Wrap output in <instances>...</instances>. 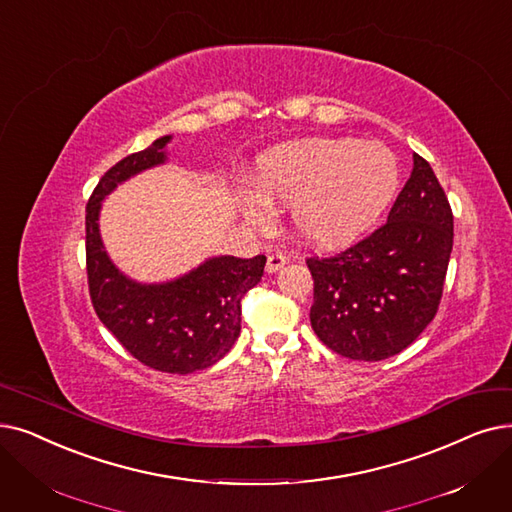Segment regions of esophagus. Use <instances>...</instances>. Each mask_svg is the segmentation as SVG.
<instances>
[{
	"label": "esophagus",
	"instance_id": "1",
	"mask_svg": "<svg viewBox=\"0 0 512 512\" xmlns=\"http://www.w3.org/2000/svg\"><path fill=\"white\" fill-rule=\"evenodd\" d=\"M284 263H286V255H282V253H272V255L268 257V263H265V270H268L270 274H274V272H278L280 268H284Z\"/></svg>",
	"mask_w": 512,
	"mask_h": 512
}]
</instances>
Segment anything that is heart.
Wrapping results in <instances>:
<instances>
[{"mask_svg":"<svg viewBox=\"0 0 512 512\" xmlns=\"http://www.w3.org/2000/svg\"><path fill=\"white\" fill-rule=\"evenodd\" d=\"M399 186L395 154L381 142L309 138L282 144L257 163L255 188L265 203L291 207L297 238L335 249L360 238L393 201ZM257 196H247L255 224L268 219Z\"/></svg>","mask_w":512,"mask_h":512,"instance_id":"obj_1","label":"heart"}]
</instances>
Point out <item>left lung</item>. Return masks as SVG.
I'll use <instances>...</instances> for the list:
<instances>
[{"mask_svg": "<svg viewBox=\"0 0 512 512\" xmlns=\"http://www.w3.org/2000/svg\"><path fill=\"white\" fill-rule=\"evenodd\" d=\"M454 244V215L431 165L414 169L387 224L332 257H309L311 328L349 360L404 351L435 318Z\"/></svg>", "mask_w": 512, "mask_h": 512, "instance_id": "1", "label": "left lung"}]
</instances>
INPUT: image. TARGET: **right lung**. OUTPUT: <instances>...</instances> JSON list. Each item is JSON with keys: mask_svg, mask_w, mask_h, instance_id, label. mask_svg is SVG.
Wrapping results in <instances>:
<instances>
[{"mask_svg": "<svg viewBox=\"0 0 512 512\" xmlns=\"http://www.w3.org/2000/svg\"><path fill=\"white\" fill-rule=\"evenodd\" d=\"M169 140H154L102 175L85 207V263L100 322L133 358L161 372L190 374L219 362L236 343L240 301L261 280L265 255L213 257L163 284H140L117 270L100 238L102 201L131 175L165 163Z\"/></svg>", "mask_w": 512, "mask_h": 512, "instance_id": "obj_1", "label": "right lung"}]
</instances>
